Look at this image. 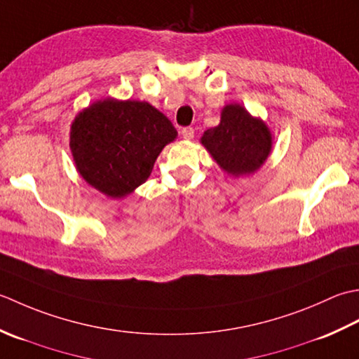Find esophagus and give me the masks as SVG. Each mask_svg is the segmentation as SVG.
<instances>
[{"label":"esophagus","mask_w":359,"mask_h":359,"mask_svg":"<svg viewBox=\"0 0 359 359\" xmlns=\"http://www.w3.org/2000/svg\"><path fill=\"white\" fill-rule=\"evenodd\" d=\"M181 135L184 139H192L194 135H195V130L192 127H186V128L181 130Z\"/></svg>","instance_id":"obj_1"}]
</instances>
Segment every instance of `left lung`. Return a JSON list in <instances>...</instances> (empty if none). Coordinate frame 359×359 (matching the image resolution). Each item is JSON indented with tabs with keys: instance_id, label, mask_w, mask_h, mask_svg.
Wrapping results in <instances>:
<instances>
[{
	"instance_id": "left-lung-1",
	"label": "left lung",
	"mask_w": 359,
	"mask_h": 359,
	"mask_svg": "<svg viewBox=\"0 0 359 359\" xmlns=\"http://www.w3.org/2000/svg\"><path fill=\"white\" fill-rule=\"evenodd\" d=\"M201 144L218 165L233 177L250 175L265 163L271 151V133L238 105H226L217 127L204 131Z\"/></svg>"
}]
</instances>
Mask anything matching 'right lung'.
<instances>
[{"label":"right lung","instance_id":"add662e5","mask_svg":"<svg viewBox=\"0 0 359 359\" xmlns=\"http://www.w3.org/2000/svg\"><path fill=\"white\" fill-rule=\"evenodd\" d=\"M177 137L172 122L147 102H96L72 122L71 151L82 178L122 198L150 177L153 164Z\"/></svg>","mask_w":359,"mask_h":359}]
</instances>
